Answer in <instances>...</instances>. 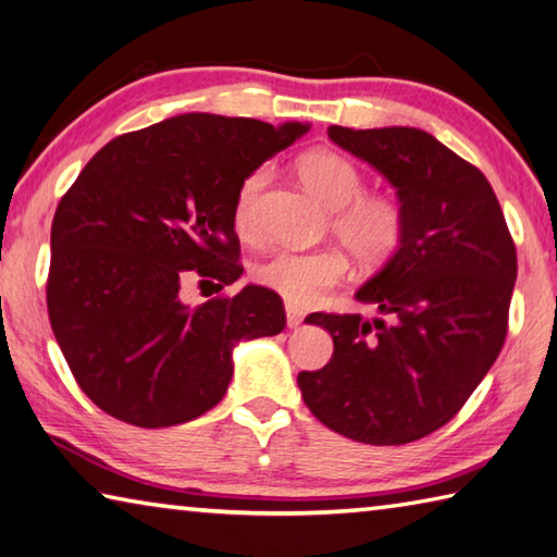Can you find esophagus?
I'll use <instances>...</instances> for the list:
<instances>
[{"label": "esophagus", "mask_w": 557, "mask_h": 557, "mask_svg": "<svg viewBox=\"0 0 557 557\" xmlns=\"http://www.w3.org/2000/svg\"><path fill=\"white\" fill-rule=\"evenodd\" d=\"M285 311H287V326L289 329H297L301 321H305V311H301L299 307H292V305H287L285 307Z\"/></svg>", "instance_id": "esophagus-1"}]
</instances>
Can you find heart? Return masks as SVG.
Listing matches in <instances>:
<instances>
[{
	"label": "heart",
	"mask_w": 557,
	"mask_h": 557,
	"mask_svg": "<svg viewBox=\"0 0 557 557\" xmlns=\"http://www.w3.org/2000/svg\"><path fill=\"white\" fill-rule=\"evenodd\" d=\"M301 182L333 211V234L362 265H377L399 248L404 236V211L397 201L382 195H362L366 182L360 170L336 150L317 148L299 158ZM268 185V170L260 168L240 182L234 201V228L240 238H256L260 231L258 201ZM346 272V258L338 250L277 248L252 268L258 285L275 292L292 307H309L323 292L336 285Z\"/></svg>",
	"instance_id": "heart-1"
}]
</instances>
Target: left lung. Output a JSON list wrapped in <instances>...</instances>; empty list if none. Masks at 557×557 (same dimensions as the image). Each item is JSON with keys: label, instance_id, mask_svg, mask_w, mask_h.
<instances>
[{"label": "left lung", "instance_id": "obj_1", "mask_svg": "<svg viewBox=\"0 0 557 557\" xmlns=\"http://www.w3.org/2000/svg\"><path fill=\"white\" fill-rule=\"evenodd\" d=\"M329 138L397 189L404 236L356 292L384 319L311 313L333 358L297 382L323 426L401 446L448 423L497 360L517 248L487 177L426 131L329 126Z\"/></svg>", "mask_w": 557, "mask_h": 557}]
</instances>
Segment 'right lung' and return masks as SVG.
I'll return each mask as SVG.
<instances>
[{"label": "right lung", "instance_id": "obj_1", "mask_svg": "<svg viewBox=\"0 0 557 557\" xmlns=\"http://www.w3.org/2000/svg\"><path fill=\"white\" fill-rule=\"evenodd\" d=\"M307 131L189 111L109 140L60 199L50 326L77 384L109 417L140 429L197 419L224 399L238 343L285 329L282 299L265 287L201 307L185 305L180 287L201 277L224 289L244 275L240 182Z\"/></svg>", "mask_w": 557, "mask_h": 557}]
</instances>
